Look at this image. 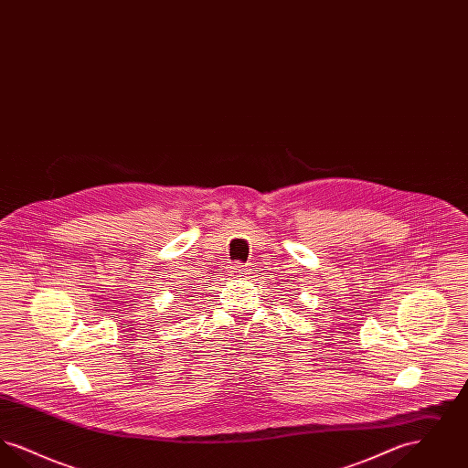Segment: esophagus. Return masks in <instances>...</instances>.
Returning a JSON list of instances; mask_svg holds the SVG:
<instances>
[{"instance_id": "1", "label": "esophagus", "mask_w": 468, "mask_h": 468, "mask_svg": "<svg viewBox=\"0 0 468 468\" xmlns=\"http://www.w3.org/2000/svg\"><path fill=\"white\" fill-rule=\"evenodd\" d=\"M231 275H235V277H240V279H247V275L250 273V270L247 265H242V263H237V265H233L231 267Z\"/></svg>"}]
</instances>
